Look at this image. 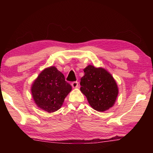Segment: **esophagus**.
Masks as SVG:
<instances>
[{"mask_svg": "<svg viewBox=\"0 0 153 153\" xmlns=\"http://www.w3.org/2000/svg\"><path fill=\"white\" fill-rule=\"evenodd\" d=\"M71 86L74 88H77L78 87V82H72Z\"/></svg>", "mask_w": 153, "mask_h": 153, "instance_id": "esophagus-1", "label": "esophagus"}]
</instances>
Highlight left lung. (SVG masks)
<instances>
[{
	"instance_id": "1",
	"label": "left lung",
	"mask_w": 153,
	"mask_h": 153,
	"mask_svg": "<svg viewBox=\"0 0 153 153\" xmlns=\"http://www.w3.org/2000/svg\"><path fill=\"white\" fill-rule=\"evenodd\" d=\"M84 72L80 90L86 96L91 107L104 112L113 107L119 88L112 75L102 67H95L92 65L84 68Z\"/></svg>"
}]
</instances>
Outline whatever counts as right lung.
Returning <instances> with one entry per match:
<instances>
[{"mask_svg": "<svg viewBox=\"0 0 153 153\" xmlns=\"http://www.w3.org/2000/svg\"><path fill=\"white\" fill-rule=\"evenodd\" d=\"M71 91V85L55 66L46 67L41 71L31 86L36 106L50 113L62 107L65 98Z\"/></svg>", "mask_w": 153, "mask_h": 153, "instance_id": "obj_1", "label": "right lung"}]
</instances>
